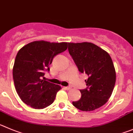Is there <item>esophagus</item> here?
<instances>
[{
	"instance_id": "obj_1",
	"label": "esophagus",
	"mask_w": 133,
	"mask_h": 133,
	"mask_svg": "<svg viewBox=\"0 0 133 133\" xmlns=\"http://www.w3.org/2000/svg\"><path fill=\"white\" fill-rule=\"evenodd\" d=\"M64 88L66 89V90H69V89H71V87H64Z\"/></svg>"
}]
</instances>
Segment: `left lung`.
Here are the masks:
<instances>
[{"label": "left lung", "instance_id": "1", "mask_svg": "<svg viewBox=\"0 0 133 133\" xmlns=\"http://www.w3.org/2000/svg\"><path fill=\"white\" fill-rule=\"evenodd\" d=\"M68 50L78 69L86 74L87 89L80 90L81 98L73 102L75 108L90 111L106 104L112 94L116 74L108 53L91 43H68Z\"/></svg>", "mask_w": 133, "mask_h": 133}]
</instances>
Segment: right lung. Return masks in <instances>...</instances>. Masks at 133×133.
<instances>
[{"label": "right lung", "mask_w": 133, "mask_h": 133, "mask_svg": "<svg viewBox=\"0 0 133 133\" xmlns=\"http://www.w3.org/2000/svg\"><path fill=\"white\" fill-rule=\"evenodd\" d=\"M68 43L31 42L16 55L13 67L15 88L21 100L35 109H43L55 100L61 89L58 85L44 80L45 71L57 54L66 50Z\"/></svg>", "instance_id": "right-lung-1"}]
</instances>
